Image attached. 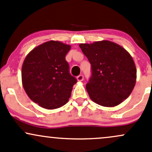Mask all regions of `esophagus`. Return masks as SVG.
<instances>
[{
    "label": "esophagus",
    "mask_w": 152,
    "mask_h": 152,
    "mask_svg": "<svg viewBox=\"0 0 152 152\" xmlns=\"http://www.w3.org/2000/svg\"><path fill=\"white\" fill-rule=\"evenodd\" d=\"M76 79H77V80L79 81H81L84 80V76H83V75H79V76H77V78H76Z\"/></svg>",
    "instance_id": "1"
}]
</instances>
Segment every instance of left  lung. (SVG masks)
Wrapping results in <instances>:
<instances>
[{"mask_svg": "<svg viewBox=\"0 0 152 152\" xmlns=\"http://www.w3.org/2000/svg\"><path fill=\"white\" fill-rule=\"evenodd\" d=\"M91 66L86 88L94 102L115 107L132 92L136 81L134 61L126 49L108 40L79 45Z\"/></svg>", "mask_w": 152, "mask_h": 152, "instance_id": "obj_1", "label": "left lung"}]
</instances>
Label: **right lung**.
<instances>
[{
	"label": "right lung",
	"instance_id": "obj_1",
	"mask_svg": "<svg viewBox=\"0 0 152 152\" xmlns=\"http://www.w3.org/2000/svg\"><path fill=\"white\" fill-rule=\"evenodd\" d=\"M71 45L50 40L36 47L25 58L21 80L26 94L42 107L53 110L68 102L77 80L69 73L66 56Z\"/></svg>",
	"mask_w": 152,
	"mask_h": 152
}]
</instances>
